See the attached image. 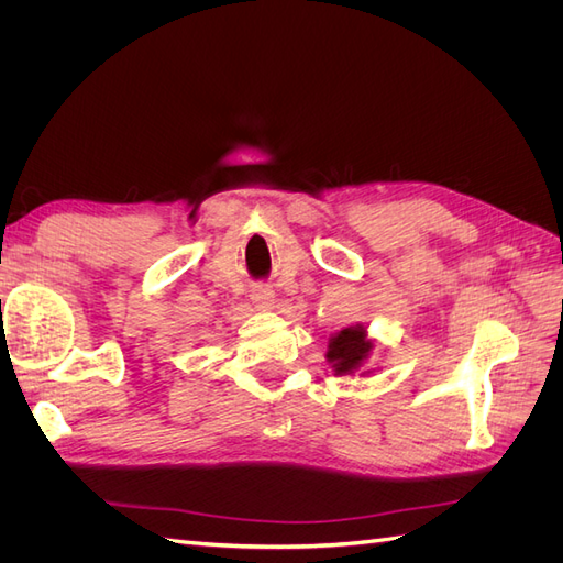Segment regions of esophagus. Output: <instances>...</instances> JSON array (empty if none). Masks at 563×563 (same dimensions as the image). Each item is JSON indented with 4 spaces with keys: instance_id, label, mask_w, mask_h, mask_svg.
<instances>
[{
    "instance_id": "34e87169",
    "label": "esophagus",
    "mask_w": 563,
    "mask_h": 563,
    "mask_svg": "<svg viewBox=\"0 0 563 563\" xmlns=\"http://www.w3.org/2000/svg\"><path fill=\"white\" fill-rule=\"evenodd\" d=\"M272 298H275V294H272L269 286H255L253 291H251V300H253L255 305H261V308H269Z\"/></svg>"
}]
</instances>
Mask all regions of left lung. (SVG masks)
<instances>
[{
	"instance_id": "8db88e82",
	"label": "left lung",
	"mask_w": 563,
	"mask_h": 563,
	"mask_svg": "<svg viewBox=\"0 0 563 563\" xmlns=\"http://www.w3.org/2000/svg\"><path fill=\"white\" fill-rule=\"evenodd\" d=\"M371 352L373 340L368 338L362 323H356V327H347L331 335L327 360L335 371V376H354V373L366 364Z\"/></svg>"
}]
</instances>
